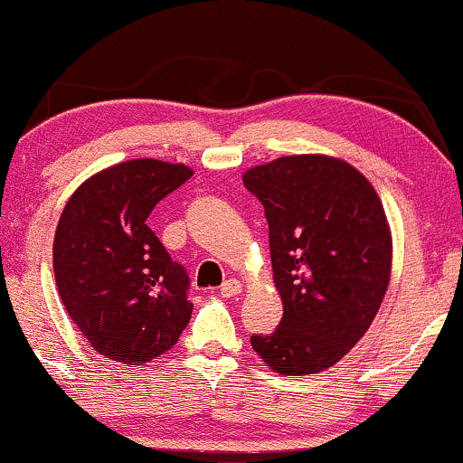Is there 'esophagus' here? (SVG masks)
Returning <instances> with one entry per match:
<instances>
[{"mask_svg":"<svg viewBox=\"0 0 463 463\" xmlns=\"http://www.w3.org/2000/svg\"><path fill=\"white\" fill-rule=\"evenodd\" d=\"M237 294H241V283H239V280H235V279L226 280V283L220 287L222 298H232V296H237Z\"/></svg>","mask_w":463,"mask_h":463,"instance_id":"34e87169","label":"esophagus"}]
</instances>
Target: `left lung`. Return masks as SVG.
I'll use <instances>...</instances> for the list:
<instances>
[{
    "label": "left lung",
    "mask_w": 463,
    "mask_h": 463,
    "mask_svg": "<svg viewBox=\"0 0 463 463\" xmlns=\"http://www.w3.org/2000/svg\"><path fill=\"white\" fill-rule=\"evenodd\" d=\"M243 184L263 204L283 320L252 335L269 370L307 376L333 368L364 337L392 276V231L370 180L342 158L296 154L250 167Z\"/></svg>",
    "instance_id": "1"
}]
</instances>
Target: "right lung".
Returning a JSON list of instances; mask_svg holds the SVG:
<instances>
[{"label": "right lung", "mask_w": 463, "mask_h": 463, "mask_svg": "<svg viewBox=\"0 0 463 463\" xmlns=\"http://www.w3.org/2000/svg\"><path fill=\"white\" fill-rule=\"evenodd\" d=\"M191 176L183 163H117L84 180L62 209L54 235L58 296L106 359L147 364L191 320L189 276L147 226L154 206Z\"/></svg>", "instance_id": "right-lung-1"}]
</instances>
